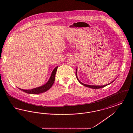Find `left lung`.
I'll list each match as a JSON object with an SVG mask.
<instances>
[{
    "label": "left lung",
    "instance_id": "obj_1",
    "mask_svg": "<svg viewBox=\"0 0 133 133\" xmlns=\"http://www.w3.org/2000/svg\"><path fill=\"white\" fill-rule=\"evenodd\" d=\"M77 69H76V78H77V80H78V81L79 82V83H80V84H81L82 85H84V86H85V87H88V88H103V87H105V86H107V85H109V84H110L112 83L115 80H115H113V81H112V82L110 83H109V84H106V85H103V86H96V85H87V84H84V83H83L81 82V81H80V80H79V79H78V77H77Z\"/></svg>",
    "mask_w": 133,
    "mask_h": 133
}]
</instances>
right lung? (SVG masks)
<instances>
[{
	"label": "right lung",
	"mask_w": 133,
	"mask_h": 133,
	"mask_svg": "<svg viewBox=\"0 0 133 133\" xmlns=\"http://www.w3.org/2000/svg\"><path fill=\"white\" fill-rule=\"evenodd\" d=\"M58 67V66L56 67L52 71V72L51 73V75L49 80L44 85L32 89L30 90H24V89L19 88L18 89L23 92H24L26 93L30 94H40L47 91V90H48L49 89L51 88L52 86L53 85V83L54 82L55 79V74H56Z\"/></svg>",
	"instance_id": "right-lung-1"
}]
</instances>
